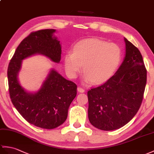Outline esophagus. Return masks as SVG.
I'll return each mask as SVG.
<instances>
[{
  "label": "esophagus",
  "instance_id": "1",
  "mask_svg": "<svg viewBox=\"0 0 154 154\" xmlns=\"http://www.w3.org/2000/svg\"><path fill=\"white\" fill-rule=\"evenodd\" d=\"M77 91L79 92H81V93H83V92H85V90L83 88H82L81 87H79L78 88H77Z\"/></svg>",
  "mask_w": 154,
  "mask_h": 154
}]
</instances>
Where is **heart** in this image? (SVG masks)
Listing matches in <instances>:
<instances>
[{
	"label": "heart",
	"mask_w": 154,
	"mask_h": 154,
	"mask_svg": "<svg viewBox=\"0 0 154 154\" xmlns=\"http://www.w3.org/2000/svg\"><path fill=\"white\" fill-rule=\"evenodd\" d=\"M121 58L122 52L117 45L90 38L77 42L73 52L66 53L64 66L68 76L75 78L83 65L85 81L99 84L113 75L119 66Z\"/></svg>",
	"instance_id": "1"
}]
</instances>
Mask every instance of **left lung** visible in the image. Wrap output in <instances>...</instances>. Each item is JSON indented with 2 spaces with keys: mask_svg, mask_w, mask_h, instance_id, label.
<instances>
[{
  "mask_svg": "<svg viewBox=\"0 0 154 154\" xmlns=\"http://www.w3.org/2000/svg\"><path fill=\"white\" fill-rule=\"evenodd\" d=\"M125 56L119 69L106 83L87 92L88 116L94 127L103 131L125 125L140 108L147 71L139 50L124 38Z\"/></svg>",
  "mask_w": 154,
  "mask_h": 154,
  "instance_id": "1",
  "label": "left lung"
}]
</instances>
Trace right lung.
I'll return each instance as SVG.
<instances>
[{"label": "right lung", "mask_w": 154, "mask_h": 154, "mask_svg": "<svg viewBox=\"0 0 154 154\" xmlns=\"http://www.w3.org/2000/svg\"><path fill=\"white\" fill-rule=\"evenodd\" d=\"M55 29L33 32L20 42L8 67L9 93L11 101L28 123L52 129L67 119L69 107L77 95V85L51 69L39 90L27 92L19 83L18 73L22 60L35 54L44 55L59 63L62 48L53 34Z\"/></svg>", "instance_id": "obj_1"}]
</instances>
